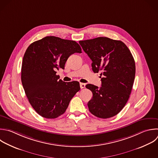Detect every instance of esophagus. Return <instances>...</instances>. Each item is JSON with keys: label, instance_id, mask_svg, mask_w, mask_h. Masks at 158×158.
<instances>
[{"label": "esophagus", "instance_id": "34e87169", "mask_svg": "<svg viewBox=\"0 0 158 158\" xmlns=\"http://www.w3.org/2000/svg\"><path fill=\"white\" fill-rule=\"evenodd\" d=\"M80 88H81V89H83V88H84L85 87V83H80Z\"/></svg>", "mask_w": 158, "mask_h": 158}]
</instances>
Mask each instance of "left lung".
<instances>
[{
	"mask_svg": "<svg viewBox=\"0 0 158 158\" xmlns=\"http://www.w3.org/2000/svg\"><path fill=\"white\" fill-rule=\"evenodd\" d=\"M83 51L92 60L94 73L101 72V86L88 84L93 93L88 102L89 112L102 118L115 116L130 97L135 76V63L127 46L121 41L106 37L80 41Z\"/></svg>",
	"mask_w": 158,
	"mask_h": 158,
	"instance_id": "obj_1",
	"label": "left lung"
}]
</instances>
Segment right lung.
Here are the masks:
<instances>
[{
	"label": "right lung",
	"instance_id": "obj_1",
	"mask_svg": "<svg viewBox=\"0 0 158 158\" xmlns=\"http://www.w3.org/2000/svg\"><path fill=\"white\" fill-rule=\"evenodd\" d=\"M76 52H81L77 42L56 36H46L27 48L22 62V83L30 104L43 117L56 118L62 115L80 89L79 82H64L56 75Z\"/></svg>",
	"mask_w": 158,
	"mask_h": 158
}]
</instances>
